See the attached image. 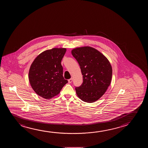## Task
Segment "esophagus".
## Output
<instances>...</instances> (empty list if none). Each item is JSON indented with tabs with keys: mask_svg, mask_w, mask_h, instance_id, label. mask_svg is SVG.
I'll list each match as a JSON object with an SVG mask.
<instances>
[{
	"mask_svg": "<svg viewBox=\"0 0 148 148\" xmlns=\"http://www.w3.org/2000/svg\"><path fill=\"white\" fill-rule=\"evenodd\" d=\"M72 80H73V79H72V78H71V79H70L68 80V82L69 83V84H71V82H72Z\"/></svg>",
	"mask_w": 148,
	"mask_h": 148,
	"instance_id": "obj_1",
	"label": "esophagus"
}]
</instances>
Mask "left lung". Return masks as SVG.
I'll return each instance as SVG.
<instances>
[{
	"label": "left lung",
	"mask_w": 148,
	"mask_h": 148,
	"mask_svg": "<svg viewBox=\"0 0 148 148\" xmlns=\"http://www.w3.org/2000/svg\"><path fill=\"white\" fill-rule=\"evenodd\" d=\"M79 64L83 82L75 88L82 100L92 103L105 94L112 81V69L109 60L98 50L90 46L78 47L71 51Z\"/></svg>",
	"instance_id": "left-lung-1"
}]
</instances>
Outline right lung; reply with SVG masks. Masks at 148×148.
<instances>
[{
  "label": "right lung",
  "instance_id": "1",
  "mask_svg": "<svg viewBox=\"0 0 148 148\" xmlns=\"http://www.w3.org/2000/svg\"><path fill=\"white\" fill-rule=\"evenodd\" d=\"M64 48H54L39 54L33 61L28 73L30 86L36 94L49 99L60 94L68 83L62 76L61 62L66 52Z\"/></svg>",
  "mask_w": 148,
  "mask_h": 148
}]
</instances>
